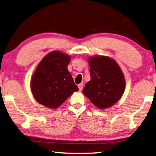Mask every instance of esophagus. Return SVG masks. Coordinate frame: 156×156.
I'll return each mask as SVG.
<instances>
[{
  "label": "esophagus",
  "instance_id": "esophagus-1",
  "mask_svg": "<svg viewBox=\"0 0 156 156\" xmlns=\"http://www.w3.org/2000/svg\"><path fill=\"white\" fill-rule=\"evenodd\" d=\"M78 87L79 88V90L80 91H82L83 89V83H80L79 85H78Z\"/></svg>",
  "mask_w": 156,
  "mask_h": 156
}]
</instances>
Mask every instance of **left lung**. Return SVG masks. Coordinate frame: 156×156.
Instances as JSON below:
<instances>
[{
  "instance_id": "left-lung-1",
  "label": "left lung",
  "mask_w": 156,
  "mask_h": 156,
  "mask_svg": "<svg viewBox=\"0 0 156 156\" xmlns=\"http://www.w3.org/2000/svg\"><path fill=\"white\" fill-rule=\"evenodd\" d=\"M88 62L91 80L85 84L83 93L99 109L110 108L124 92L126 81L122 69L107 56L90 57Z\"/></svg>"
}]
</instances>
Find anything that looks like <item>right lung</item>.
Wrapping results in <instances>:
<instances>
[{
  "mask_svg": "<svg viewBox=\"0 0 156 156\" xmlns=\"http://www.w3.org/2000/svg\"><path fill=\"white\" fill-rule=\"evenodd\" d=\"M71 57L59 51H52L41 60L31 78L33 95L39 103L56 109L78 87L67 66Z\"/></svg>",
  "mask_w": 156,
  "mask_h": 156,
  "instance_id": "right-lung-1",
  "label": "right lung"
}]
</instances>
